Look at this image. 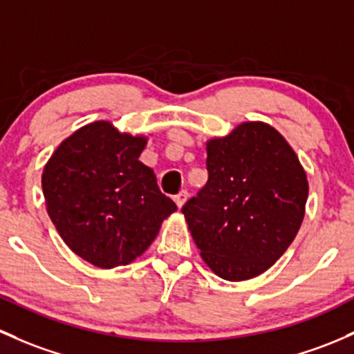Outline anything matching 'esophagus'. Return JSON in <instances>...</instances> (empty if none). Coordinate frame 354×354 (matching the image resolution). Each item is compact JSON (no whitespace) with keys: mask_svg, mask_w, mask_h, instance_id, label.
<instances>
[{"mask_svg":"<svg viewBox=\"0 0 354 354\" xmlns=\"http://www.w3.org/2000/svg\"><path fill=\"white\" fill-rule=\"evenodd\" d=\"M187 198H188V193H187V189H181V192L178 193L176 196H174V203H176L178 208H181V207L185 205V202H187Z\"/></svg>","mask_w":354,"mask_h":354,"instance_id":"obj_1","label":"esophagus"}]
</instances>
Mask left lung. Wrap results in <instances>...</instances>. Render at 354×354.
<instances>
[{"mask_svg":"<svg viewBox=\"0 0 354 354\" xmlns=\"http://www.w3.org/2000/svg\"><path fill=\"white\" fill-rule=\"evenodd\" d=\"M205 146L208 181L181 212L217 277L251 280L295 239L308 196L307 174L285 137L265 122H243Z\"/></svg>","mask_w":354,"mask_h":354,"instance_id":"left-lung-1","label":"left lung"}]
</instances>
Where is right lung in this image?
I'll use <instances>...</instances> for the list:
<instances>
[{
	"mask_svg": "<svg viewBox=\"0 0 354 354\" xmlns=\"http://www.w3.org/2000/svg\"><path fill=\"white\" fill-rule=\"evenodd\" d=\"M147 140L96 120L66 137L44 166L52 224L71 251L93 266L132 263L176 212L159 192L154 171L139 161Z\"/></svg>",
	"mask_w": 354,
	"mask_h": 354,
	"instance_id": "1",
	"label": "right lung"
}]
</instances>
